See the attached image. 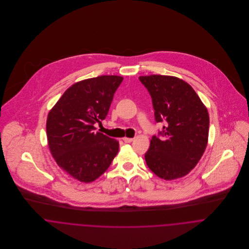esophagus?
Listing matches in <instances>:
<instances>
[{"label":"esophagus","instance_id":"34e87169","mask_svg":"<svg viewBox=\"0 0 249 249\" xmlns=\"http://www.w3.org/2000/svg\"><path fill=\"white\" fill-rule=\"evenodd\" d=\"M123 141L124 142H131L133 141V139L132 138H127V137H124V138H123Z\"/></svg>","mask_w":249,"mask_h":249}]
</instances>
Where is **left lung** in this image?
<instances>
[{
	"label": "left lung",
	"instance_id": "left-lung-1",
	"mask_svg": "<svg viewBox=\"0 0 249 249\" xmlns=\"http://www.w3.org/2000/svg\"><path fill=\"white\" fill-rule=\"evenodd\" d=\"M147 89L156 123L166 122L153 135L144 154L149 170L166 180L188 175L198 163L208 142L209 115L197 94L176 76L139 77Z\"/></svg>",
	"mask_w": 249,
	"mask_h": 249
}]
</instances>
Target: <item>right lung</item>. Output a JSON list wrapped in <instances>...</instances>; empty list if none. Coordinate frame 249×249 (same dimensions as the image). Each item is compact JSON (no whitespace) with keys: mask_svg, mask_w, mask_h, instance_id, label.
<instances>
[{"mask_svg":"<svg viewBox=\"0 0 249 249\" xmlns=\"http://www.w3.org/2000/svg\"><path fill=\"white\" fill-rule=\"evenodd\" d=\"M122 76L101 75L68 88L47 119V138L57 165L71 178L92 182L111 165L119 142L95 133L94 124L106 119Z\"/></svg>","mask_w":249,"mask_h":249,"instance_id":"add662e5","label":"right lung"}]
</instances>
